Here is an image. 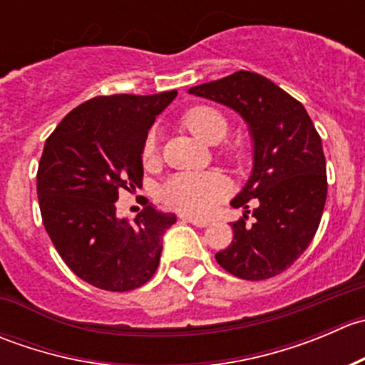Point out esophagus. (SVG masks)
Here are the masks:
<instances>
[{"instance_id":"1","label":"esophagus","mask_w":365,"mask_h":365,"mask_svg":"<svg viewBox=\"0 0 365 365\" xmlns=\"http://www.w3.org/2000/svg\"><path fill=\"white\" fill-rule=\"evenodd\" d=\"M182 220H183V222L194 224V226H197V227H206L210 224L208 220L197 219V217H189V215H182Z\"/></svg>"}]
</instances>
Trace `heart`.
I'll return each mask as SVG.
<instances>
[{"label":"heart","instance_id":"obj_1","mask_svg":"<svg viewBox=\"0 0 365 365\" xmlns=\"http://www.w3.org/2000/svg\"><path fill=\"white\" fill-rule=\"evenodd\" d=\"M183 125L206 143H219L227 134V120L219 109L196 106L183 116ZM157 152V134L150 132L143 145V157L152 159ZM230 190L227 180L219 173H182L162 187V197L168 205L192 215H205Z\"/></svg>","mask_w":365,"mask_h":365}]
</instances>
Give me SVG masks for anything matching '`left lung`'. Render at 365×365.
Wrapping results in <instances>:
<instances>
[{"label":"left lung","mask_w":365,"mask_h":365,"mask_svg":"<svg viewBox=\"0 0 365 365\" xmlns=\"http://www.w3.org/2000/svg\"><path fill=\"white\" fill-rule=\"evenodd\" d=\"M190 95L233 109L247 123L252 169L231 200L244 217L231 222L233 242L215 254L224 270L263 281L292 267L314 238L327 201L322 138L300 102L259 73L240 70L192 86ZM257 208L251 225L249 200Z\"/></svg>","instance_id":"8db88e82"}]
</instances>
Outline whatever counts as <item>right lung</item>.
<instances>
[{
  "label": "right lung",
  "mask_w": 365,
  "mask_h": 365,
  "mask_svg": "<svg viewBox=\"0 0 365 365\" xmlns=\"http://www.w3.org/2000/svg\"><path fill=\"white\" fill-rule=\"evenodd\" d=\"M176 91L95 97L70 111L47 138L36 194L47 235L77 277L108 292L152 279L175 213L146 205L135 219L116 215L118 192L143 178V145Z\"/></svg>",
  "instance_id": "add662e5"
}]
</instances>
